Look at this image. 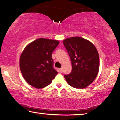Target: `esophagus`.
I'll list each match as a JSON object with an SVG mask.
<instances>
[{"mask_svg": "<svg viewBox=\"0 0 120 120\" xmlns=\"http://www.w3.org/2000/svg\"><path fill=\"white\" fill-rule=\"evenodd\" d=\"M60 73H62L63 72V69L62 68H60Z\"/></svg>", "mask_w": 120, "mask_h": 120, "instance_id": "esophagus-1", "label": "esophagus"}]
</instances>
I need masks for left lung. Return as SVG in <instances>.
<instances>
[{"instance_id": "8db88e82", "label": "left lung", "mask_w": 120, "mask_h": 120, "mask_svg": "<svg viewBox=\"0 0 120 120\" xmlns=\"http://www.w3.org/2000/svg\"><path fill=\"white\" fill-rule=\"evenodd\" d=\"M70 57L72 71L64 78L69 85L84 88L96 78L99 69V56L91 42L80 37H72L63 41Z\"/></svg>"}]
</instances>
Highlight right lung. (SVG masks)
<instances>
[{"instance_id": "obj_1", "label": "right lung", "mask_w": 120, "mask_h": 120, "mask_svg": "<svg viewBox=\"0 0 120 120\" xmlns=\"http://www.w3.org/2000/svg\"><path fill=\"white\" fill-rule=\"evenodd\" d=\"M60 42L40 38L27 45L20 58V68L24 79L37 88L45 87L58 72L54 68L52 53Z\"/></svg>"}]
</instances>
